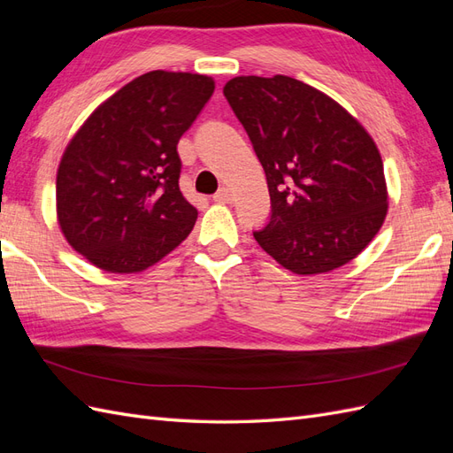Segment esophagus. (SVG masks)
I'll return each mask as SVG.
<instances>
[{
    "label": "esophagus",
    "instance_id": "34e87169",
    "mask_svg": "<svg viewBox=\"0 0 453 453\" xmlns=\"http://www.w3.org/2000/svg\"><path fill=\"white\" fill-rule=\"evenodd\" d=\"M213 200L217 202V203H230L232 202V193L228 188H221L219 190V193L213 196Z\"/></svg>",
    "mask_w": 453,
    "mask_h": 453
}]
</instances>
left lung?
<instances>
[{"label": "left lung", "mask_w": 453, "mask_h": 453, "mask_svg": "<svg viewBox=\"0 0 453 453\" xmlns=\"http://www.w3.org/2000/svg\"><path fill=\"white\" fill-rule=\"evenodd\" d=\"M223 94L266 173L272 217L253 232L257 243L298 276L348 265L389 208L372 135L331 96L287 75L234 77Z\"/></svg>", "instance_id": "8db88e82"}]
</instances>
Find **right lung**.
<instances>
[{"mask_svg": "<svg viewBox=\"0 0 453 453\" xmlns=\"http://www.w3.org/2000/svg\"><path fill=\"white\" fill-rule=\"evenodd\" d=\"M213 90L208 75L143 73L96 107L65 145L57 219L90 265L138 273L190 234L198 211L180 190L177 143Z\"/></svg>", "mask_w": 453, "mask_h": 453, "instance_id": "1", "label": "right lung"}]
</instances>
